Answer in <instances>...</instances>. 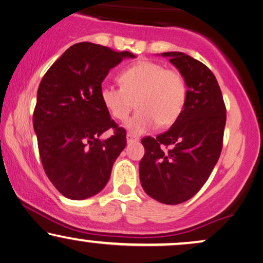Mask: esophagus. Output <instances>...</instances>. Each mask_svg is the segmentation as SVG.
I'll return each instance as SVG.
<instances>
[{"instance_id":"1","label":"esophagus","mask_w":263,"mask_h":263,"mask_svg":"<svg viewBox=\"0 0 263 263\" xmlns=\"http://www.w3.org/2000/svg\"><path fill=\"white\" fill-rule=\"evenodd\" d=\"M138 141H139V140L136 139L135 136H133L132 134H129V133H128V134H127V143H128V145H130V143H135Z\"/></svg>"}]
</instances>
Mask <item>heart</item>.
Here are the masks:
<instances>
[{"mask_svg": "<svg viewBox=\"0 0 263 263\" xmlns=\"http://www.w3.org/2000/svg\"><path fill=\"white\" fill-rule=\"evenodd\" d=\"M118 80L120 88L104 84L99 96L104 107L118 121L127 120L136 100L139 110L125 123L129 134L141 135L158 124L170 127L181 116L186 85L178 70L152 61H140L122 71Z\"/></svg>", "mask_w": 263, "mask_h": 263, "instance_id": "heart-1", "label": "heart"}]
</instances>
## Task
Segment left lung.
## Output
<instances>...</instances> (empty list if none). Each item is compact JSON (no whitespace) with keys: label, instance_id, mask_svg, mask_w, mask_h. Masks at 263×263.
<instances>
[{"label":"left lung","instance_id":"1","mask_svg":"<svg viewBox=\"0 0 263 263\" xmlns=\"http://www.w3.org/2000/svg\"><path fill=\"white\" fill-rule=\"evenodd\" d=\"M179 70L186 85V99L178 120L156 139L141 140V185L147 195L165 204L192 199L210 177L220 156L226 109L214 74L189 55L163 52ZM164 145L171 149L164 151Z\"/></svg>","mask_w":263,"mask_h":263}]
</instances>
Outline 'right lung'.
I'll use <instances>...</instances> for the list:
<instances>
[{
    "mask_svg": "<svg viewBox=\"0 0 263 263\" xmlns=\"http://www.w3.org/2000/svg\"><path fill=\"white\" fill-rule=\"evenodd\" d=\"M134 57L128 51L78 43L42 79L33 114L39 156L46 176L68 199L85 200L102 192L127 145V133L111 120L99 91L111 68ZM111 127L114 135L102 139Z\"/></svg>",
    "mask_w": 263,
    "mask_h": 263,
    "instance_id": "right-lung-1",
    "label": "right lung"
}]
</instances>
